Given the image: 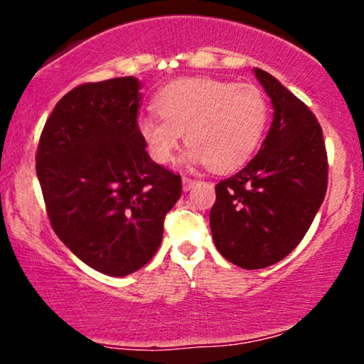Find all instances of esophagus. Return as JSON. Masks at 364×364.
Segmentation results:
<instances>
[{"mask_svg": "<svg viewBox=\"0 0 364 364\" xmlns=\"http://www.w3.org/2000/svg\"><path fill=\"white\" fill-rule=\"evenodd\" d=\"M195 183H196L195 179H191V178H183V190H185V191L191 190V188H193Z\"/></svg>", "mask_w": 364, "mask_h": 364, "instance_id": "34e87169", "label": "esophagus"}]
</instances>
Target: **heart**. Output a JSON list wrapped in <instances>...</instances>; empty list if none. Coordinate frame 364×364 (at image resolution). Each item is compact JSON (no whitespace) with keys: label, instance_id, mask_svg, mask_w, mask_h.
<instances>
[{"label":"heart","instance_id":"1","mask_svg":"<svg viewBox=\"0 0 364 364\" xmlns=\"http://www.w3.org/2000/svg\"><path fill=\"white\" fill-rule=\"evenodd\" d=\"M159 116L139 119L150 157L168 164L185 133V161L217 173L243 166L269 123V102L258 87L210 77L179 78L157 92Z\"/></svg>","mask_w":364,"mask_h":364}]
</instances>
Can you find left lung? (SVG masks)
I'll list each match as a JSON object with an SVG mask.
<instances>
[{"instance_id":"obj_1","label":"left lung","mask_w":364,"mask_h":364,"mask_svg":"<svg viewBox=\"0 0 364 364\" xmlns=\"http://www.w3.org/2000/svg\"><path fill=\"white\" fill-rule=\"evenodd\" d=\"M255 77L272 101L274 119L260 150L215 186L210 229L215 248L241 269H263L287 257L327 193L328 164L315 114L270 73Z\"/></svg>"}]
</instances>
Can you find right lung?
I'll list each match as a JSON object with an SVG mask.
<instances>
[{
	"instance_id": "1",
	"label": "right lung",
	"mask_w": 364,
	"mask_h": 364,
	"mask_svg": "<svg viewBox=\"0 0 364 364\" xmlns=\"http://www.w3.org/2000/svg\"><path fill=\"white\" fill-rule=\"evenodd\" d=\"M135 77L83 83L60 99L41 133L36 171L58 237L97 272L123 277L147 265L181 176L145 150Z\"/></svg>"
}]
</instances>
